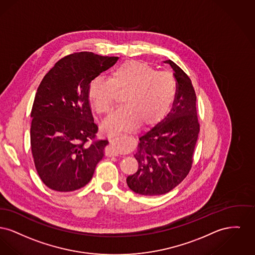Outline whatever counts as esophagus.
Instances as JSON below:
<instances>
[{"label":"esophagus","instance_id":"obj_1","mask_svg":"<svg viewBox=\"0 0 255 255\" xmlns=\"http://www.w3.org/2000/svg\"><path fill=\"white\" fill-rule=\"evenodd\" d=\"M106 152L108 156H117L120 154V150L118 147V138L110 140V145L107 147Z\"/></svg>","mask_w":255,"mask_h":255}]
</instances>
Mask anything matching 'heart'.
Listing matches in <instances>:
<instances>
[{
  "instance_id": "heart-1",
  "label": "heart",
  "mask_w": 255,
  "mask_h": 255,
  "mask_svg": "<svg viewBox=\"0 0 255 255\" xmlns=\"http://www.w3.org/2000/svg\"><path fill=\"white\" fill-rule=\"evenodd\" d=\"M176 92L175 81L166 72H156L146 62L129 60L112 71L111 78L95 77L89 84V98L100 114H108L124 94L125 106L103 124L107 133L135 128L139 123L152 125L169 111Z\"/></svg>"
}]
</instances>
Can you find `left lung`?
<instances>
[{"label":"left lung","mask_w":255,"mask_h":255,"mask_svg":"<svg viewBox=\"0 0 255 255\" xmlns=\"http://www.w3.org/2000/svg\"><path fill=\"white\" fill-rule=\"evenodd\" d=\"M176 80L173 108L168 115L139 137L134 157L138 170L127 177L129 189L143 196H159L177 186L189 174L200 132L197 97L191 80L174 61Z\"/></svg>","instance_id":"8db88e82"}]
</instances>
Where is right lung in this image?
Returning a JSON list of instances; mask_svg holds the SVG:
<instances>
[{"mask_svg": "<svg viewBox=\"0 0 255 255\" xmlns=\"http://www.w3.org/2000/svg\"><path fill=\"white\" fill-rule=\"evenodd\" d=\"M118 58L89 52L69 54L41 81L30 113V146L47 187L71 192L91 180L108 141L96 139L99 128L89 104V84Z\"/></svg>", "mask_w": 255, "mask_h": 255, "instance_id": "right-lung-1", "label": "right lung"}]
</instances>
